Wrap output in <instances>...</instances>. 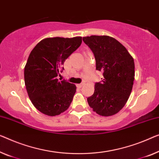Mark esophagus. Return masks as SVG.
<instances>
[{
	"label": "esophagus",
	"mask_w": 159,
	"mask_h": 159,
	"mask_svg": "<svg viewBox=\"0 0 159 159\" xmlns=\"http://www.w3.org/2000/svg\"><path fill=\"white\" fill-rule=\"evenodd\" d=\"M83 86H84V84H76V86L78 87V88H81Z\"/></svg>",
	"instance_id": "esophagus-1"
}]
</instances>
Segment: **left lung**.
Here are the masks:
<instances>
[{
  "label": "left lung",
  "instance_id": "8db88e82",
  "mask_svg": "<svg viewBox=\"0 0 159 159\" xmlns=\"http://www.w3.org/2000/svg\"><path fill=\"white\" fill-rule=\"evenodd\" d=\"M94 54L96 70L103 71L94 93L87 98L93 111L111 116L122 109L131 93L135 76L134 61L127 49L114 38L91 35L83 38Z\"/></svg>",
  "mask_w": 159,
  "mask_h": 159
}]
</instances>
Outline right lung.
Listing matches in <instances>:
<instances>
[{
    "mask_svg": "<svg viewBox=\"0 0 159 159\" xmlns=\"http://www.w3.org/2000/svg\"><path fill=\"white\" fill-rule=\"evenodd\" d=\"M81 43L80 36L47 38L30 52L24 68L25 85L32 103L43 114L58 116L71 103L76 86L56 77L66 59Z\"/></svg>",
    "mask_w": 159,
    "mask_h": 159,
    "instance_id": "1",
    "label": "right lung"
}]
</instances>
